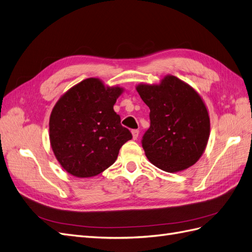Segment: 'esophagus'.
Segmentation results:
<instances>
[{
	"mask_svg": "<svg viewBox=\"0 0 252 252\" xmlns=\"http://www.w3.org/2000/svg\"><path fill=\"white\" fill-rule=\"evenodd\" d=\"M139 132H140V131L138 130V129H133V130L131 131L133 140H136V139H138V136H139Z\"/></svg>",
	"mask_w": 252,
	"mask_h": 252,
	"instance_id": "1",
	"label": "esophagus"
}]
</instances>
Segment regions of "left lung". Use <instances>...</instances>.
Instances as JSON below:
<instances>
[{
  "label": "left lung",
  "instance_id": "8db88e82",
  "mask_svg": "<svg viewBox=\"0 0 252 252\" xmlns=\"http://www.w3.org/2000/svg\"><path fill=\"white\" fill-rule=\"evenodd\" d=\"M136 91L150 109V127L142 139L149 161L167 172L195 164L210 132L208 111L200 94L174 75H167L158 85L140 84Z\"/></svg>",
  "mask_w": 252,
  "mask_h": 252
}]
</instances>
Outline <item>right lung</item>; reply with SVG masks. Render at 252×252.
Masks as SVG:
<instances>
[{"mask_svg":"<svg viewBox=\"0 0 252 252\" xmlns=\"http://www.w3.org/2000/svg\"><path fill=\"white\" fill-rule=\"evenodd\" d=\"M121 87H105L89 78L70 88L53 107L49 140L63 168L77 178L103 172L118 158L120 148L132 139L113 110Z\"/></svg>","mask_w":252,"mask_h":252,"instance_id":"add662e5","label":"right lung"}]
</instances>
